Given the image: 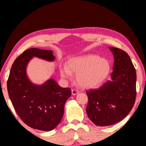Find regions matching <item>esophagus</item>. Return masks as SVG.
Returning <instances> with one entry per match:
<instances>
[{
    "label": "esophagus",
    "instance_id": "34e87169",
    "mask_svg": "<svg viewBox=\"0 0 146 146\" xmlns=\"http://www.w3.org/2000/svg\"><path fill=\"white\" fill-rule=\"evenodd\" d=\"M71 92H72L73 95H76V94H78L79 93V91H78V90H76V89H72V90H71Z\"/></svg>",
    "mask_w": 146,
    "mask_h": 146
}]
</instances>
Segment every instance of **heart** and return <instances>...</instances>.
<instances>
[{"label": "heart", "instance_id": "1", "mask_svg": "<svg viewBox=\"0 0 146 146\" xmlns=\"http://www.w3.org/2000/svg\"><path fill=\"white\" fill-rule=\"evenodd\" d=\"M111 66L109 62L97 55H87L71 58L68 66L60 69V75L68 79L73 78L72 72L76 73L78 85L83 88H95L108 77Z\"/></svg>", "mask_w": 146, "mask_h": 146}]
</instances>
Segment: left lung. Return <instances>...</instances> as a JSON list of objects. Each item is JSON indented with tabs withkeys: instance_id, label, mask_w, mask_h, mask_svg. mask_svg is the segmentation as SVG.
<instances>
[{
	"instance_id": "8db88e82",
	"label": "left lung",
	"mask_w": 146,
	"mask_h": 146,
	"mask_svg": "<svg viewBox=\"0 0 146 146\" xmlns=\"http://www.w3.org/2000/svg\"><path fill=\"white\" fill-rule=\"evenodd\" d=\"M109 48L115 59L111 79L99 88L86 91V113L98 126L113 125L123 120L132 110L137 96V74L129 56L119 48Z\"/></svg>"
}]
</instances>
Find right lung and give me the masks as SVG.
I'll return each instance as SVG.
<instances>
[{
	"label": "right lung",
	"instance_id": "right-lung-1",
	"mask_svg": "<svg viewBox=\"0 0 146 146\" xmlns=\"http://www.w3.org/2000/svg\"><path fill=\"white\" fill-rule=\"evenodd\" d=\"M33 56L48 61L55 58L51 50L30 48L24 51L11 66L7 82L8 95L17 115L26 125L49 131L60 122L71 91L59 86L53 79L40 86L32 84L26 70Z\"/></svg>",
	"mask_w": 146,
	"mask_h": 146
}]
</instances>
